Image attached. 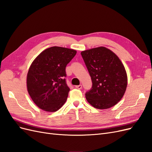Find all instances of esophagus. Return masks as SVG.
<instances>
[{
    "label": "esophagus",
    "instance_id": "1",
    "mask_svg": "<svg viewBox=\"0 0 152 152\" xmlns=\"http://www.w3.org/2000/svg\"><path fill=\"white\" fill-rule=\"evenodd\" d=\"M76 89H82V85H79V86H75Z\"/></svg>",
    "mask_w": 152,
    "mask_h": 152
}]
</instances>
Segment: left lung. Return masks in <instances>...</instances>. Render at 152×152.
I'll return each instance as SVG.
<instances>
[{
  "label": "left lung",
  "mask_w": 152,
  "mask_h": 152,
  "mask_svg": "<svg viewBox=\"0 0 152 152\" xmlns=\"http://www.w3.org/2000/svg\"><path fill=\"white\" fill-rule=\"evenodd\" d=\"M91 77V89L86 98L93 107L108 109L120 102L127 85V73L117 55L104 47L81 52Z\"/></svg>",
  "instance_id": "8db88e82"
}]
</instances>
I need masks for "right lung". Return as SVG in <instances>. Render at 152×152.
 <instances>
[{
    "label": "right lung",
    "instance_id": "1",
    "mask_svg": "<svg viewBox=\"0 0 152 152\" xmlns=\"http://www.w3.org/2000/svg\"><path fill=\"white\" fill-rule=\"evenodd\" d=\"M75 50L54 46L41 53L27 73V90L31 99L44 111L54 112L66 102L70 88L65 78L67 64Z\"/></svg>",
    "mask_w": 152,
    "mask_h": 152
}]
</instances>
